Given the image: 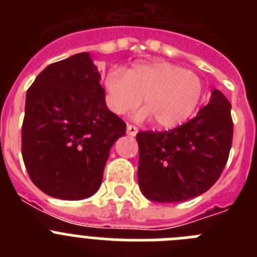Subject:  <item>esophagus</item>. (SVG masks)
<instances>
[{
	"mask_svg": "<svg viewBox=\"0 0 257 257\" xmlns=\"http://www.w3.org/2000/svg\"><path fill=\"white\" fill-rule=\"evenodd\" d=\"M138 127L133 126V124H127V135L128 136H136L138 134Z\"/></svg>",
	"mask_w": 257,
	"mask_h": 257,
	"instance_id": "esophagus-1",
	"label": "esophagus"
}]
</instances>
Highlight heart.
<instances>
[{
    "label": "heart",
    "mask_w": 257,
    "mask_h": 257,
    "mask_svg": "<svg viewBox=\"0 0 257 257\" xmlns=\"http://www.w3.org/2000/svg\"><path fill=\"white\" fill-rule=\"evenodd\" d=\"M106 104L115 114L130 113L138 121L153 118L161 128H174L184 123L201 103L202 82L199 77L185 68L167 61L139 63L124 72L113 68L104 79Z\"/></svg>",
    "instance_id": "b5f03b06"
}]
</instances>
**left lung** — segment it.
Returning a JSON list of instances; mask_svg holds the SVG:
<instances>
[{
	"mask_svg": "<svg viewBox=\"0 0 257 257\" xmlns=\"http://www.w3.org/2000/svg\"><path fill=\"white\" fill-rule=\"evenodd\" d=\"M231 105L213 88L210 101L187 123L171 131H142L138 181L160 203L184 202L207 192L220 178L233 139Z\"/></svg>",
	"mask_w": 257,
	"mask_h": 257,
	"instance_id": "1",
	"label": "left lung"
}]
</instances>
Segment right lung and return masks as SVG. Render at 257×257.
<instances>
[{"label": "right lung", "instance_id": "add662e5", "mask_svg": "<svg viewBox=\"0 0 257 257\" xmlns=\"http://www.w3.org/2000/svg\"><path fill=\"white\" fill-rule=\"evenodd\" d=\"M88 52L50 64L27 91L22 153L29 178L47 196L76 201L100 188L109 151L126 134L110 112Z\"/></svg>", "mask_w": 257, "mask_h": 257}]
</instances>
